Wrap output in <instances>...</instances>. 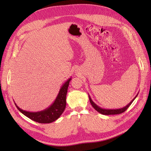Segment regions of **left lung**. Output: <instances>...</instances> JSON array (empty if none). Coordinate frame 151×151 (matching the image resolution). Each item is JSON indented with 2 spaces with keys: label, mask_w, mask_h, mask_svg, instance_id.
I'll return each mask as SVG.
<instances>
[{
  "label": "left lung",
  "mask_w": 151,
  "mask_h": 151,
  "mask_svg": "<svg viewBox=\"0 0 151 151\" xmlns=\"http://www.w3.org/2000/svg\"><path fill=\"white\" fill-rule=\"evenodd\" d=\"M137 95H138V93H137L136 97L132 99V101H131L130 103L128 104L127 106H125L124 107L121 108H119V109H104V108H102L100 106H97L93 101L91 100V99L90 96H89V101H90V103L92 105V106L95 108V110H97L100 114H103V115H115V114H120L121 113H123L124 111H126L128 109V108L130 106V104L132 103V102L134 101V99H135L137 97Z\"/></svg>",
  "instance_id": "1"
}]
</instances>
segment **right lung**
Instances as JSON below:
<instances>
[{
  "label": "right lung",
  "instance_id": "add662e5",
  "mask_svg": "<svg viewBox=\"0 0 151 151\" xmlns=\"http://www.w3.org/2000/svg\"><path fill=\"white\" fill-rule=\"evenodd\" d=\"M70 81H71V78H69L64 83L61 87L58 94L53 103L49 107L42 111L36 112L27 111L22 110L14 102L15 105L19 111H21L22 114H24L25 116H27L32 120L40 123H52V122L58 119L60 117V115L63 114V111L65 110L66 106V95L67 89H68Z\"/></svg>",
  "mask_w": 151,
  "mask_h": 151
}]
</instances>
